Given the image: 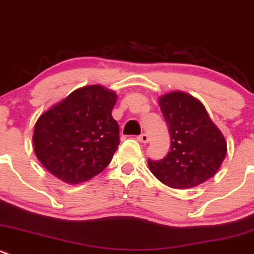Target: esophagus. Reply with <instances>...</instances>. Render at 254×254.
<instances>
[{
    "label": "esophagus",
    "mask_w": 254,
    "mask_h": 254,
    "mask_svg": "<svg viewBox=\"0 0 254 254\" xmlns=\"http://www.w3.org/2000/svg\"><path fill=\"white\" fill-rule=\"evenodd\" d=\"M137 139L139 140V142H142V143H148V142H149V137H148L147 133H142V134H140V135H138Z\"/></svg>",
    "instance_id": "1"
}]
</instances>
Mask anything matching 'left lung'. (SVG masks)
<instances>
[{
    "label": "left lung",
    "instance_id": "1",
    "mask_svg": "<svg viewBox=\"0 0 254 254\" xmlns=\"http://www.w3.org/2000/svg\"><path fill=\"white\" fill-rule=\"evenodd\" d=\"M170 134V150L160 160L148 159L152 174L173 189L202 184L220 169L227 143L207 115L204 105L191 95L172 91L158 99Z\"/></svg>",
    "mask_w": 254,
    "mask_h": 254
}]
</instances>
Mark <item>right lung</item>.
I'll return each instance as SVG.
<instances>
[{
	"label": "right lung",
	"mask_w": 254,
	"mask_h": 254,
	"mask_svg": "<svg viewBox=\"0 0 254 254\" xmlns=\"http://www.w3.org/2000/svg\"><path fill=\"white\" fill-rule=\"evenodd\" d=\"M115 91L89 85L41 115L33 132L34 153L43 167L67 184H79L101 173L120 144L112 119Z\"/></svg>",
	"instance_id": "1"
}]
</instances>
